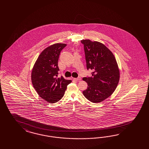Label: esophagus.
<instances>
[{
    "label": "esophagus",
    "instance_id": "esophagus-1",
    "mask_svg": "<svg viewBox=\"0 0 149 149\" xmlns=\"http://www.w3.org/2000/svg\"><path fill=\"white\" fill-rule=\"evenodd\" d=\"M75 80L76 81H80L81 80V77H78L77 78H75Z\"/></svg>",
    "mask_w": 149,
    "mask_h": 149
}]
</instances>
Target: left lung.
Segmentation results:
<instances>
[{"instance_id":"1","label":"left lung","mask_w":149,"mask_h":149,"mask_svg":"<svg viewBox=\"0 0 149 149\" xmlns=\"http://www.w3.org/2000/svg\"><path fill=\"white\" fill-rule=\"evenodd\" d=\"M86 67L93 70L92 77H83L88 87L82 93L93 103H99L108 98L117 87L120 71L111 51L98 41L82 40Z\"/></svg>"}]
</instances>
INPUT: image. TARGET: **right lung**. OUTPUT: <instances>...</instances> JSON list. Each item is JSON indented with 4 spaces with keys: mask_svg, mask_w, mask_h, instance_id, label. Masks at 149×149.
<instances>
[{
    "mask_svg": "<svg viewBox=\"0 0 149 149\" xmlns=\"http://www.w3.org/2000/svg\"><path fill=\"white\" fill-rule=\"evenodd\" d=\"M65 44L57 43L46 48L41 53L33 68L32 84L38 94L49 103H54L62 99L72 80L63 77H57L59 56Z\"/></svg>",
    "mask_w": 149,
    "mask_h": 149,
    "instance_id": "obj_1",
    "label": "right lung"
}]
</instances>
